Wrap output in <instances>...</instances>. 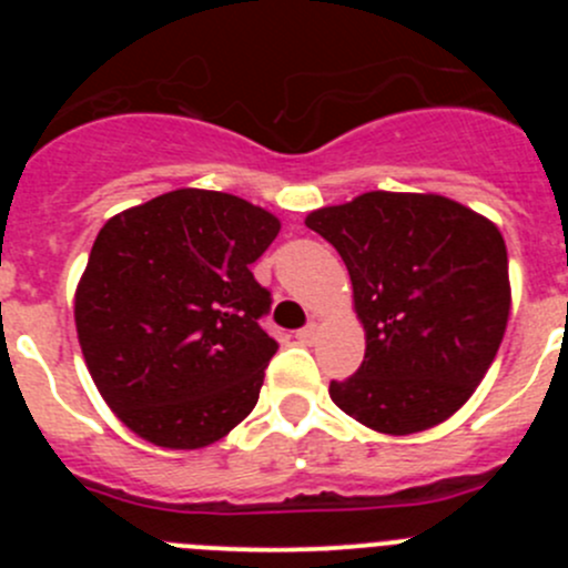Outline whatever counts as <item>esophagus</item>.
<instances>
[{"mask_svg": "<svg viewBox=\"0 0 568 568\" xmlns=\"http://www.w3.org/2000/svg\"><path fill=\"white\" fill-rule=\"evenodd\" d=\"M316 335H318V324H316V321H311V324L302 326V329L296 332V337H300L302 343H313V341H316Z\"/></svg>", "mask_w": 568, "mask_h": 568, "instance_id": "1", "label": "esophagus"}]
</instances>
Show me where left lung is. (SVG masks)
I'll list each match as a JSON object with an SVG mask.
<instances>
[{"mask_svg":"<svg viewBox=\"0 0 568 568\" xmlns=\"http://www.w3.org/2000/svg\"><path fill=\"white\" fill-rule=\"evenodd\" d=\"M348 268L365 359L329 398L379 434L426 432L480 385L511 311L495 222L443 194L365 192L307 214Z\"/></svg>","mask_w":568,"mask_h":568,"instance_id":"1","label":"left lung"}]
</instances>
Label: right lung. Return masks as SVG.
Returning <instances> with one entry per match:
<instances>
[{
	"instance_id": "1",
	"label": "right lung",
	"mask_w": 568,
	"mask_h": 568,
	"mask_svg": "<svg viewBox=\"0 0 568 568\" xmlns=\"http://www.w3.org/2000/svg\"><path fill=\"white\" fill-rule=\"evenodd\" d=\"M277 233L266 209L209 189L159 194L101 227L73 318L95 387L136 437L197 450L255 409L277 341L250 263Z\"/></svg>"
}]
</instances>
